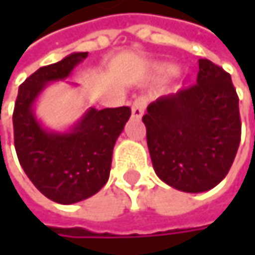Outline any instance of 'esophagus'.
Returning <instances> with one entry per match:
<instances>
[{"label":"esophagus","mask_w":255,"mask_h":255,"mask_svg":"<svg viewBox=\"0 0 255 255\" xmlns=\"http://www.w3.org/2000/svg\"><path fill=\"white\" fill-rule=\"evenodd\" d=\"M144 108H146V99L144 97L135 99L132 106H131V117L134 120H140L144 114Z\"/></svg>","instance_id":"34e87169"}]
</instances>
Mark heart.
Listing matches in <instances>:
<instances>
[{"instance_id":"b5f03b06","label":"heart","mask_w":255,"mask_h":255,"mask_svg":"<svg viewBox=\"0 0 255 255\" xmlns=\"http://www.w3.org/2000/svg\"><path fill=\"white\" fill-rule=\"evenodd\" d=\"M162 74H165V75H176L178 72V68L176 65H165V66H162Z\"/></svg>"}]
</instances>
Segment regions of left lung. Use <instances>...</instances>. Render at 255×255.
Returning <instances> with one entry per match:
<instances>
[{"label": "left lung", "instance_id": "8db88e82", "mask_svg": "<svg viewBox=\"0 0 255 255\" xmlns=\"http://www.w3.org/2000/svg\"><path fill=\"white\" fill-rule=\"evenodd\" d=\"M143 123L153 170L168 186L201 193L229 173L241 141L239 99L213 62L199 59L196 84L152 102Z\"/></svg>", "mask_w": 255, "mask_h": 255}]
</instances>
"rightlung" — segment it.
<instances>
[{
    "mask_svg": "<svg viewBox=\"0 0 255 255\" xmlns=\"http://www.w3.org/2000/svg\"><path fill=\"white\" fill-rule=\"evenodd\" d=\"M87 56L72 53L39 68L19 87L13 114L14 147L23 171L44 196L63 205L84 201L106 184L114 146L131 115L128 106L88 108L65 131L50 129L38 120L35 105L42 91L68 79Z\"/></svg>",
    "mask_w": 255,
    "mask_h": 255,
    "instance_id": "obj_1",
    "label": "right lung"
}]
</instances>
